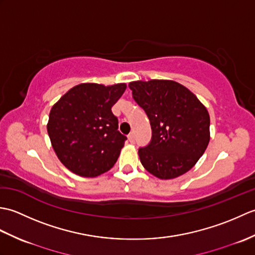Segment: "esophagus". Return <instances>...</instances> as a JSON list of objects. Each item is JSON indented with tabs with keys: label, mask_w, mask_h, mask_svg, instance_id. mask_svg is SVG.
I'll list each match as a JSON object with an SVG mask.
<instances>
[{
	"label": "esophagus",
	"mask_w": 255,
	"mask_h": 255,
	"mask_svg": "<svg viewBox=\"0 0 255 255\" xmlns=\"http://www.w3.org/2000/svg\"><path fill=\"white\" fill-rule=\"evenodd\" d=\"M128 140H129V142H130V143H134V134L133 133H129Z\"/></svg>",
	"instance_id": "esophagus-1"
}]
</instances>
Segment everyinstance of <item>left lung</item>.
Masks as SVG:
<instances>
[{"label": "left lung", "instance_id": "obj_1", "mask_svg": "<svg viewBox=\"0 0 255 255\" xmlns=\"http://www.w3.org/2000/svg\"><path fill=\"white\" fill-rule=\"evenodd\" d=\"M129 88L152 129L150 143L138 151L144 169L160 180L188 172L209 143L207 108L187 88L172 80L133 81Z\"/></svg>", "mask_w": 255, "mask_h": 255}]
</instances>
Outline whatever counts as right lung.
Returning <instances> with one entry per match:
<instances>
[{"label": "right lung", "instance_id": "right-lung-1", "mask_svg": "<svg viewBox=\"0 0 255 255\" xmlns=\"http://www.w3.org/2000/svg\"><path fill=\"white\" fill-rule=\"evenodd\" d=\"M126 83H81L52 106L47 130L61 163L74 174L96 177L116 163L127 138L119 132L112 107Z\"/></svg>", "mask_w": 255, "mask_h": 255}]
</instances>
